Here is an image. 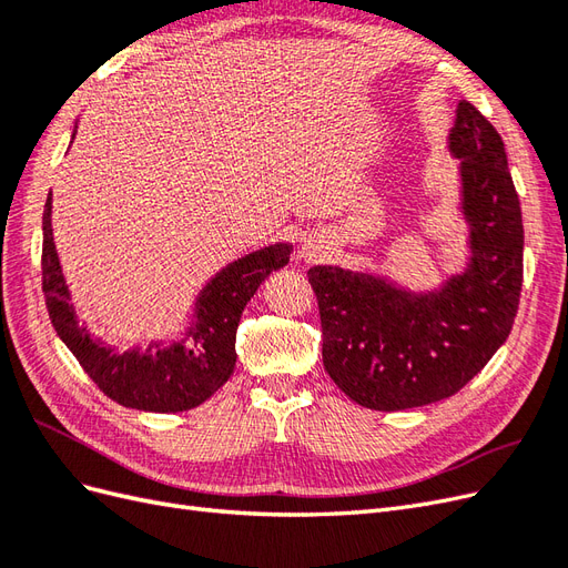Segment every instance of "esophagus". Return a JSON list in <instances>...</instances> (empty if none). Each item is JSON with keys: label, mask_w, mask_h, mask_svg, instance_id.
<instances>
[{"label": "esophagus", "mask_w": 568, "mask_h": 568, "mask_svg": "<svg viewBox=\"0 0 568 568\" xmlns=\"http://www.w3.org/2000/svg\"><path fill=\"white\" fill-rule=\"evenodd\" d=\"M303 255L307 257V261H315V257H320V255H322V244H317V242H307V244L303 246Z\"/></svg>", "instance_id": "1"}]
</instances>
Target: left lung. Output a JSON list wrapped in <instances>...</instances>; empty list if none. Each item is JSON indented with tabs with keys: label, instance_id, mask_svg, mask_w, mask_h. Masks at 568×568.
Masks as SVG:
<instances>
[{
	"label": "left lung",
	"instance_id": "left-lung-1",
	"mask_svg": "<svg viewBox=\"0 0 568 568\" xmlns=\"http://www.w3.org/2000/svg\"><path fill=\"white\" fill-rule=\"evenodd\" d=\"M448 149L459 159L469 263L438 288L382 274L307 270L320 305L322 359L357 405L395 412L450 398L507 341L524 282V225L503 136L459 101Z\"/></svg>",
	"mask_w": 568,
	"mask_h": 568
}]
</instances>
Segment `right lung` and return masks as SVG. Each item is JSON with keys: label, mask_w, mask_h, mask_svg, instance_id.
<instances>
[{"label": "right lung", "mask_w": 568, "mask_h": 568, "mask_svg": "<svg viewBox=\"0 0 568 568\" xmlns=\"http://www.w3.org/2000/svg\"><path fill=\"white\" fill-rule=\"evenodd\" d=\"M288 255L291 244L280 242L239 257L199 291L180 338L120 353L78 322L51 230V194L44 203L42 291L49 320L90 379L111 400L132 409L184 412L209 400L234 372L236 326L246 303L274 270L288 263Z\"/></svg>", "instance_id": "add662e5"}]
</instances>
